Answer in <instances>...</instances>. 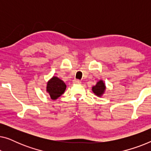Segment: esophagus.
<instances>
[{
	"label": "esophagus",
	"instance_id": "34e87169",
	"mask_svg": "<svg viewBox=\"0 0 151 151\" xmlns=\"http://www.w3.org/2000/svg\"><path fill=\"white\" fill-rule=\"evenodd\" d=\"M73 83H76V84H78V83H80V80H78V79H74L73 80Z\"/></svg>",
	"mask_w": 151,
	"mask_h": 151
}]
</instances>
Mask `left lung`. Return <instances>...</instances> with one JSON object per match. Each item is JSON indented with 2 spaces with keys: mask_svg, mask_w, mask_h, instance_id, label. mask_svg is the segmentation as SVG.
<instances>
[{
  "mask_svg": "<svg viewBox=\"0 0 151 151\" xmlns=\"http://www.w3.org/2000/svg\"><path fill=\"white\" fill-rule=\"evenodd\" d=\"M92 90L93 92L96 96H101L103 93H104V91L105 90V85L104 82H103L102 80H100V81L96 84V86H93Z\"/></svg>",
  "mask_w": 151,
  "mask_h": 151,
  "instance_id": "left-lung-1",
  "label": "left lung"
}]
</instances>
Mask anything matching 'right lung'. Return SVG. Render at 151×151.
I'll use <instances>...</instances> for the list:
<instances>
[{
	"label": "right lung",
	"mask_w": 151,
	"mask_h": 151,
	"mask_svg": "<svg viewBox=\"0 0 151 151\" xmlns=\"http://www.w3.org/2000/svg\"><path fill=\"white\" fill-rule=\"evenodd\" d=\"M65 83L57 77H53L47 83V91L52 100L59 98L65 92Z\"/></svg>",
	"instance_id": "obj_1"
}]
</instances>
